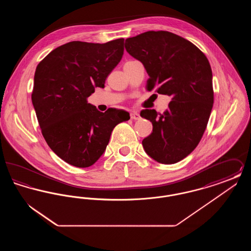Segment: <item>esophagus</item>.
Here are the masks:
<instances>
[{"mask_svg": "<svg viewBox=\"0 0 251 251\" xmlns=\"http://www.w3.org/2000/svg\"><path fill=\"white\" fill-rule=\"evenodd\" d=\"M130 117H131V120H140V115H139V113H137L136 111H133V112H131V114H130Z\"/></svg>", "mask_w": 251, "mask_h": 251, "instance_id": "1", "label": "esophagus"}]
</instances>
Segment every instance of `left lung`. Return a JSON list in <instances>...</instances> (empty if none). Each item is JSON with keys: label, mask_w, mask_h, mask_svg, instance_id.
<instances>
[{"label": "left lung", "mask_w": 251, "mask_h": 251, "mask_svg": "<svg viewBox=\"0 0 251 251\" xmlns=\"http://www.w3.org/2000/svg\"><path fill=\"white\" fill-rule=\"evenodd\" d=\"M125 49L145 67L147 89L170 96L163 114L146 109L140 115L152 123L142 141L158 163L175 164L199 145L214 104L213 74L202 51L192 42L167 31H149L129 37Z\"/></svg>", "instance_id": "left-lung-1"}]
</instances>
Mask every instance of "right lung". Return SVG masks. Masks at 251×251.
Listing matches in <instances>:
<instances>
[{
	"label": "right lung",
	"instance_id": "1",
	"mask_svg": "<svg viewBox=\"0 0 251 251\" xmlns=\"http://www.w3.org/2000/svg\"><path fill=\"white\" fill-rule=\"evenodd\" d=\"M124 38L107 43L72 41L39 62L32 102L42 135L50 150L77 167L95 164L107 147L113 129L130 120L126 111L104 113L87 102L122 58Z\"/></svg>",
	"mask_w": 251,
	"mask_h": 251
}]
</instances>
